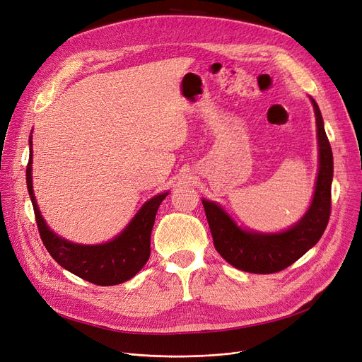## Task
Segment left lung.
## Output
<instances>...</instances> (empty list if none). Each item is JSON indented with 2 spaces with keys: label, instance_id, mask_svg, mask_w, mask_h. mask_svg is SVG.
Wrapping results in <instances>:
<instances>
[{
  "label": "left lung",
  "instance_id": "8db88e82",
  "mask_svg": "<svg viewBox=\"0 0 362 362\" xmlns=\"http://www.w3.org/2000/svg\"><path fill=\"white\" fill-rule=\"evenodd\" d=\"M311 103L315 112L320 165L313 202L295 226L280 233L248 232L240 229L218 204L202 199L217 252L242 272L255 274L281 272L310 251L326 230L332 210L333 154L321 111L313 98Z\"/></svg>",
  "mask_w": 362,
  "mask_h": 362
}]
</instances>
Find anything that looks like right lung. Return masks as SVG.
<instances>
[{
  "label": "right lung",
  "instance_id": "add662e5",
  "mask_svg": "<svg viewBox=\"0 0 362 362\" xmlns=\"http://www.w3.org/2000/svg\"><path fill=\"white\" fill-rule=\"evenodd\" d=\"M29 163L26 167L28 191L32 199L37 230L51 257L63 269L98 286L120 284L136 276L149 258L152 226L160 204L168 194H160L146 201L126 229L110 242L101 245L69 242L49 229L37 208L32 186V136L29 138Z\"/></svg>",
  "mask_w": 362,
  "mask_h": 362
}]
</instances>
